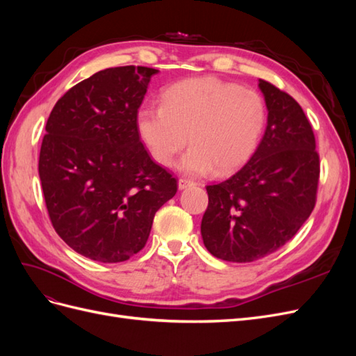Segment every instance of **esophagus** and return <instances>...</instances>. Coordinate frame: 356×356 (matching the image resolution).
Segmentation results:
<instances>
[{
  "mask_svg": "<svg viewBox=\"0 0 356 356\" xmlns=\"http://www.w3.org/2000/svg\"><path fill=\"white\" fill-rule=\"evenodd\" d=\"M191 186H195V182L190 181V179H186V178H179L178 179V188L179 190H184V188L191 187Z\"/></svg>",
  "mask_w": 356,
  "mask_h": 356,
  "instance_id": "1",
  "label": "esophagus"
}]
</instances>
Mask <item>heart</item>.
<instances>
[{
	"label": "heart",
	"mask_w": 356,
	"mask_h": 356,
	"mask_svg": "<svg viewBox=\"0 0 356 356\" xmlns=\"http://www.w3.org/2000/svg\"><path fill=\"white\" fill-rule=\"evenodd\" d=\"M267 122L263 96L254 89L199 77L179 81L163 93L161 106L145 105L138 113L139 136L161 166H172L190 139L179 168L218 175L245 165L260 145Z\"/></svg>",
	"instance_id": "obj_1"
}]
</instances>
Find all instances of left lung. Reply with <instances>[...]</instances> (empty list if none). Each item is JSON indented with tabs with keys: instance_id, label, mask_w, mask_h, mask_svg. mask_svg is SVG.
Segmentation results:
<instances>
[{
	"instance_id": "1",
	"label": "left lung",
	"mask_w": 356,
	"mask_h": 356,
	"mask_svg": "<svg viewBox=\"0 0 356 356\" xmlns=\"http://www.w3.org/2000/svg\"><path fill=\"white\" fill-rule=\"evenodd\" d=\"M267 106L260 145L233 177L207 186L202 238L217 258L250 263L277 251L300 230L316 203L319 154L298 102L266 80Z\"/></svg>"
}]
</instances>
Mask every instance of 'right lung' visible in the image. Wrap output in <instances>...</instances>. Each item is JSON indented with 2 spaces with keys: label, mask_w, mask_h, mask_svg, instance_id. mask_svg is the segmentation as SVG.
I'll use <instances>...</instances> for the list:
<instances>
[{
  "label": "right lung",
  "mask_w": 356,
  "mask_h": 356,
  "mask_svg": "<svg viewBox=\"0 0 356 356\" xmlns=\"http://www.w3.org/2000/svg\"><path fill=\"white\" fill-rule=\"evenodd\" d=\"M147 67H115L71 88L53 106L38 174L53 229L75 252L120 263L147 243L177 178L154 163L138 132Z\"/></svg>",
  "instance_id": "add662e5"
}]
</instances>
